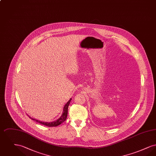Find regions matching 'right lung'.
Wrapping results in <instances>:
<instances>
[{"label": "right lung", "mask_w": 156, "mask_h": 156, "mask_svg": "<svg viewBox=\"0 0 156 156\" xmlns=\"http://www.w3.org/2000/svg\"><path fill=\"white\" fill-rule=\"evenodd\" d=\"M71 101V98L68 101L67 104L65 105L64 108H63V112H62V114L61 115V116H60L59 119L56 120L55 121H54L52 122H43V121H40V120H38L36 119H33V118H31V117H30L29 116V118L33 120H35L38 123L41 124V125H43L45 126H48V127H55V126H57L61 125L62 123H63L67 118V114H68V106L69 105V103Z\"/></svg>", "instance_id": "add662e5"}]
</instances>
